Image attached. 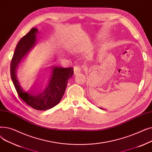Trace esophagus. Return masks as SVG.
Returning <instances> with one entry per match:
<instances>
[{"mask_svg":"<svg viewBox=\"0 0 152 152\" xmlns=\"http://www.w3.org/2000/svg\"><path fill=\"white\" fill-rule=\"evenodd\" d=\"M81 68L80 67L77 66L74 67V75H77L81 73Z\"/></svg>","mask_w":152,"mask_h":152,"instance_id":"obj_1","label":"esophagus"}]
</instances>
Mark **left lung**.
Here are the masks:
<instances>
[{"label":"left lung","mask_w":152,"mask_h":152,"mask_svg":"<svg viewBox=\"0 0 152 152\" xmlns=\"http://www.w3.org/2000/svg\"><path fill=\"white\" fill-rule=\"evenodd\" d=\"M100 108V109H102V110H103V108ZM103 110H104V109H103Z\"/></svg>","instance_id":"1"}]
</instances>
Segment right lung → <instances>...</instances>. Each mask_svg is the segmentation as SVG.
Returning a JSON list of instances; mask_svg holds the SVG:
<instances>
[{
  "instance_id": "right-lung-1",
  "label": "right lung",
  "mask_w": 152,
  "mask_h": 152,
  "mask_svg": "<svg viewBox=\"0 0 152 152\" xmlns=\"http://www.w3.org/2000/svg\"><path fill=\"white\" fill-rule=\"evenodd\" d=\"M38 29L33 28L16 46L10 65V75L19 96L37 110H46L57 105L65 92L68 81L74 74L73 68L45 66L41 76L31 84L21 81L18 71L22 60L36 45Z\"/></svg>"
}]
</instances>
